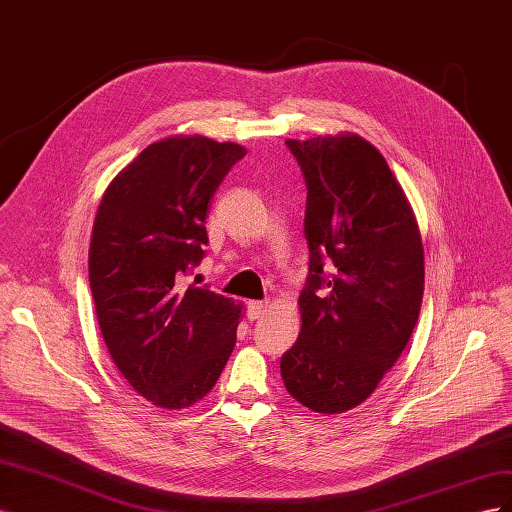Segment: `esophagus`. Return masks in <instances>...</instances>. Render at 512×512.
Masks as SVG:
<instances>
[{"label":"esophagus","instance_id":"34e87169","mask_svg":"<svg viewBox=\"0 0 512 512\" xmlns=\"http://www.w3.org/2000/svg\"><path fill=\"white\" fill-rule=\"evenodd\" d=\"M265 312H267V303H262V301L247 303V318H250V320H258Z\"/></svg>","mask_w":512,"mask_h":512}]
</instances>
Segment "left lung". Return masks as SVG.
I'll return each instance as SVG.
<instances>
[{
    "label": "left lung",
    "instance_id": "left-lung-1",
    "mask_svg": "<svg viewBox=\"0 0 512 512\" xmlns=\"http://www.w3.org/2000/svg\"><path fill=\"white\" fill-rule=\"evenodd\" d=\"M286 145L307 185L309 275L282 380L305 408L339 414L363 404L408 346L425 290L423 241L404 190L365 138Z\"/></svg>",
    "mask_w": 512,
    "mask_h": 512
}]
</instances>
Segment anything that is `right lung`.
<instances>
[{
    "label": "right lung",
    "instance_id": "1",
    "mask_svg": "<svg viewBox=\"0 0 512 512\" xmlns=\"http://www.w3.org/2000/svg\"><path fill=\"white\" fill-rule=\"evenodd\" d=\"M245 147L207 136L151 143L108 185L89 245V284L104 344L153 406H194L237 342L241 303L179 286L205 256L207 211Z\"/></svg>",
    "mask_w": 512,
    "mask_h": 512
}]
</instances>
